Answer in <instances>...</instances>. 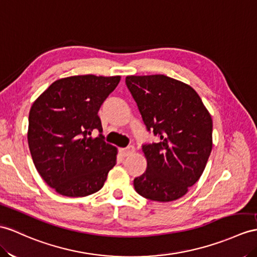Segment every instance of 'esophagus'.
I'll use <instances>...</instances> for the list:
<instances>
[{"mask_svg": "<svg viewBox=\"0 0 257 257\" xmlns=\"http://www.w3.org/2000/svg\"><path fill=\"white\" fill-rule=\"evenodd\" d=\"M135 152V149L133 146H127L126 148H121L120 149V154L123 156V157H127V156L132 155Z\"/></svg>", "mask_w": 257, "mask_h": 257, "instance_id": "34e87169", "label": "esophagus"}]
</instances>
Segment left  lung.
Returning <instances> with one entry per match:
<instances>
[{"mask_svg": "<svg viewBox=\"0 0 257 257\" xmlns=\"http://www.w3.org/2000/svg\"><path fill=\"white\" fill-rule=\"evenodd\" d=\"M127 88L147 131L159 137L145 144L147 169L135 191L155 202L185 195L204 172L212 148V120L191 86L166 75L126 76Z\"/></svg>", "mask_w": 257, "mask_h": 257, "instance_id": "1", "label": "left lung"}]
</instances>
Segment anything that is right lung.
I'll return each mask as SVG.
<instances>
[{
	"instance_id": "obj_1",
	"label": "right lung",
	"mask_w": 257,
	"mask_h": 257,
	"mask_svg": "<svg viewBox=\"0 0 257 257\" xmlns=\"http://www.w3.org/2000/svg\"><path fill=\"white\" fill-rule=\"evenodd\" d=\"M120 76L79 75L55 80L31 105L28 145L37 171L61 195L98 192L116 162L104 142L98 111ZM100 134L93 139L91 132Z\"/></svg>"
}]
</instances>
